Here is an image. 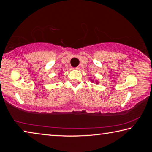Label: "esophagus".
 I'll list each match as a JSON object with an SVG mask.
<instances>
[{
  "label": "esophagus",
  "instance_id": "34e87169",
  "mask_svg": "<svg viewBox=\"0 0 152 152\" xmlns=\"http://www.w3.org/2000/svg\"><path fill=\"white\" fill-rule=\"evenodd\" d=\"M74 69H75V70H79V69H80V67H76V68H75Z\"/></svg>",
  "mask_w": 152,
  "mask_h": 152
}]
</instances>
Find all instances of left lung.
<instances>
[{"label":"left lung","mask_w":152,"mask_h":152,"mask_svg":"<svg viewBox=\"0 0 152 152\" xmlns=\"http://www.w3.org/2000/svg\"><path fill=\"white\" fill-rule=\"evenodd\" d=\"M90 80L92 81V82H96V84H99V82H98L97 80H94L93 79H90Z\"/></svg>","instance_id":"obj_1"}]
</instances>
